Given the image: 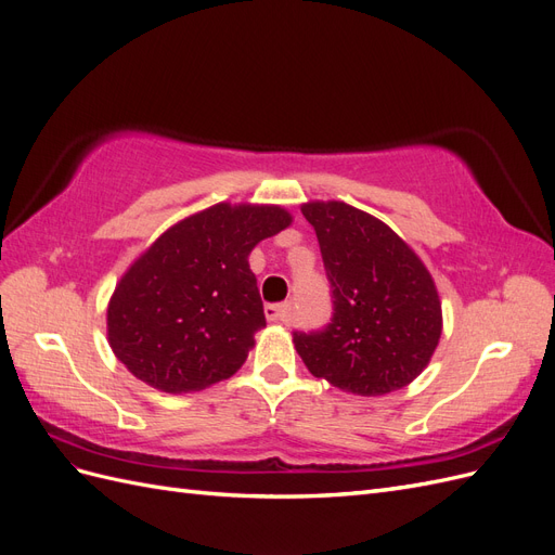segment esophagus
I'll use <instances>...</instances> for the list:
<instances>
[{
  "label": "esophagus",
  "instance_id": "obj_1",
  "mask_svg": "<svg viewBox=\"0 0 555 555\" xmlns=\"http://www.w3.org/2000/svg\"><path fill=\"white\" fill-rule=\"evenodd\" d=\"M292 304H271L266 306V319L268 322H275V324H289L292 322Z\"/></svg>",
  "mask_w": 555,
  "mask_h": 555
}]
</instances>
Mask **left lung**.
<instances>
[{"mask_svg": "<svg viewBox=\"0 0 555 555\" xmlns=\"http://www.w3.org/2000/svg\"><path fill=\"white\" fill-rule=\"evenodd\" d=\"M331 284V322L294 331L314 377L359 396L408 386L442 333V306L426 266L384 222L340 201L300 208Z\"/></svg>", "mask_w": 555, "mask_h": 555, "instance_id": "8db88e82", "label": "left lung"}]
</instances>
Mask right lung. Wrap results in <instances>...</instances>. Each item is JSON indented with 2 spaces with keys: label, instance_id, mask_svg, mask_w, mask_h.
I'll list each match as a JSON object with an SVG mask.
<instances>
[{
  "label": "right lung",
  "instance_id": "1",
  "mask_svg": "<svg viewBox=\"0 0 555 555\" xmlns=\"http://www.w3.org/2000/svg\"><path fill=\"white\" fill-rule=\"evenodd\" d=\"M289 222L278 206L217 204L171 227L111 298L115 357L166 393L201 391L231 377L266 326L247 257Z\"/></svg>",
  "mask_w": 555,
  "mask_h": 555
}]
</instances>
